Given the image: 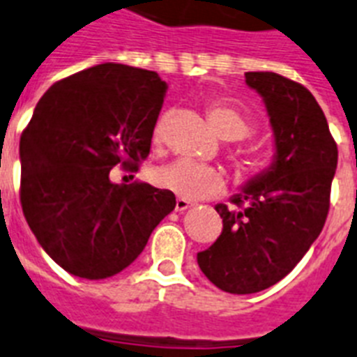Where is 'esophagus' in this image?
Listing matches in <instances>:
<instances>
[{
    "mask_svg": "<svg viewBox=\"0 0 357 357\" xmlns=\"http://www.w3.org/2000/svg\"><path fill=\"white\" fill-rule=\"evenodd\" d=\"M191 202L190 200H185V199H181V197H178V199H176V204H175V210L176 211H185L188 210V208H191Z\"/></svg>",
    "mask_w": 357,
    "mask_h": 357,
    "instance_id": "34e87169",
    "label": "esophagus"
}]
</instances>
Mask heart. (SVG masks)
<instances>
[{"label": "heart", "mask_w": 357, "mask_h": 357, "mask_svg": "<svg viewBox=\"0 0 357 357\" xmlns=\"http://www.w3.org/2000/svg\"><path fill=\"white\" fill-rule=\"evenodd\" d=\"M208 120L213 129L226 140H238L248 135L250 123L244 113L238 107L225 102H215L206 109ZM162 142V126L158 123L153 131V144L158 146ZM248 166H253V160H244ZM153 182L175 193L176 197L185 200H206L215 199L226 190V176L219 167L199 164L193 160H175L172 164L157 167L153 172Z\"/></svg>", "instance_id": "1"}]
</instances>
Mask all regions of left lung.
Listing matches in <instances>:
<instances>
[{
	"mask_svg": "<svg viewBox=\"0 0 357 357\" xmlns=\"http://www.w3.org/2000/svg\"><path fill=\"white\" fill-rule=\"evenodd\" d=\"M264 100L275 158L231 204H217L222 234L197 263L229 294H255L287 278L319 237L331 208L337 146L325 113L305 85L278 73H246Z\"/></svg>",
	"mask_w": 357,
	"mask_h": 357,
	"instance_id": "left-lung-1",
	"label": "left lung"
}]
</instances>
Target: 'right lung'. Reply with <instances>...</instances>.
I'll return each mask as SVG.
<instances>
[{
	"mask_svg": "<svg viewBox=\"0 0 357 357\" xmlns=\"http://www.w3.org/2000/svg\"><path fill=\"white\" fill-rule=\"evenodd\" d=\"M166 89L155 70L94 66L51 85L23 131L26 225L47 255L76 278L122 272L175 210L172 191L109 178L114 166L138 172L147 158Z\"/></svg>",
	"mask_w": 357,
	"mask_h": 357,
	"instance_id": "add662e5",
	"label": "right lung"
}]
</instances>
